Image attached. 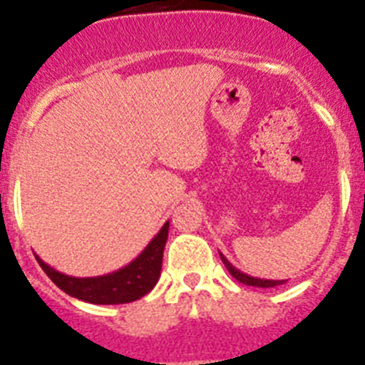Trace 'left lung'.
Here are the masks:
<instances>
[{"label":"left lung","instance_id":"1","mask_svg":"<svg viewBox=\"0 0 365 365\" xmlns=\"http://www.w3.org/2000/svg\"><path fill=\"white\" fill-rule=\"evenodd\" d=\"M221 256V261L225 263V267L228 269V272L234 276L237 282L245 283V285H252V287H263V289H269V287H276V285H283L285 283V279H259V278H252V276H248V274H243L241 270L235 269L234 265H232L230 261L227 259V257L222 256V254H219Z\"/></svg>","mask_w":365,"mask_h":365}]
</instances>
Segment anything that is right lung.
Listing matches in <instances>:
<instances>
[{
  "mask_svg": "<svg viewBox=\"0 0 365 365\" xmlns=\"http://www.w3.org/2000/svg\"><path fill=\"white\" fill-rule=\"evenodd\" d=\"M168 228H170V222L166 221L159 234L155 235L137 259L131 261L124 269L106 274V276L73 278V276H66V274L51 269L38 256L36 259L43 272L53 279L54 285L60 287L66 294L73 296V298H78L87 303H96V305L130 303L146 296L153 289L155 283L159 282Z\"/></svg>",
  "mask_w": 365,
  "mask_h": 365,
  "instance_id": "right-lung-1",
  "label": "right lung"
}]
</instances>
